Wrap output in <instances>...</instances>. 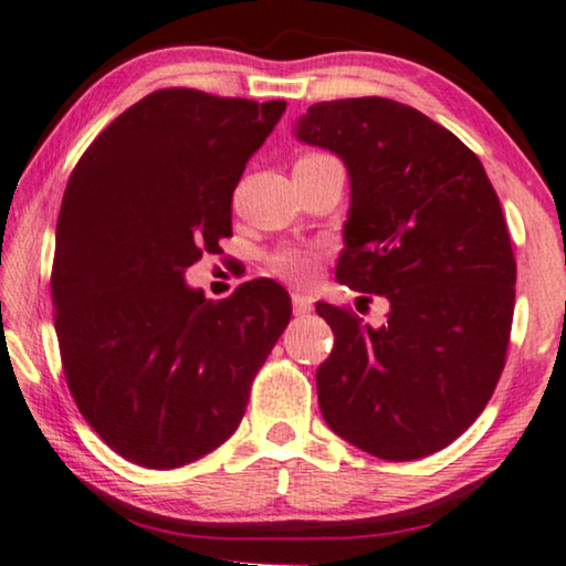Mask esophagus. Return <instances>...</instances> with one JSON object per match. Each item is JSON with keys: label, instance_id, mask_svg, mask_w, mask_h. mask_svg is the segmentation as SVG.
<instances>
[{"label": "esophagus", "instance_id": "34e87169", "mask_svg": "<svg viewBox=\"0 0 566 566\" xmlns=\"http://www.w3.org/2000/svg\"><path fill=\"white\" fill-rule=\"evenodd\" d=\"M292 307L294 315H307V312H312V297L305 292H292Z\"/></svg>", "mask_w": 566, "mask_h": 566}]
</instances>
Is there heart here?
Instances as JSON below:
<instances>
[{
	"mask_svg": "<svg viewBox=\"0 0 566 566\" xmlns=\"http://www.w3.org/2000/svg\"><path fill=\"white\" fill-rule=\"evenodd\" d=\"M274 269L290 280H307L312 274V254L307 249H282L274 256Z\"/></svg>",
	"mask_w": 566,
	"mask_h": 566,
	"instance_id": "obj_1",
	"label": "heart"
}]
</instances>
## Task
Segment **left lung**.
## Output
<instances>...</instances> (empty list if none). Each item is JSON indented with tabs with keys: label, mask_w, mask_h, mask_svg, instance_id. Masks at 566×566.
I'll use <instances>...</instances> for the list:
<instances>
[{
	"label": "left lung",
	"mask_w": 566,
	"mask_h": 566,
	"mask_svg": "<svg viewBox=\"0 0 566 566\" xmlns=\"http://www.w3.org/2000/svg\"><path fill=\"white\" fill-rule=\"evenodd\" d=\"M294 137L348 170L337 282L389 300L378 327L317 302L335 333L319 411L374 458H427L465 432L501 378L516 300L501 200L452 132L399 101H323Z\"/></svg>",
	"instance_id": "1"
}]
</instances>
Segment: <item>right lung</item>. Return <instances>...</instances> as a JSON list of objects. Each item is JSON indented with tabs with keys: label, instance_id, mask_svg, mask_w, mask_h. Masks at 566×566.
<instances>
[{
	"label": "right lung",
	"instance_id": "obj_1",
	"mask_svg": "<svg viewBox=\"0 0 566 566\" xmlns=\"http://www.w3.org/2000/svg\"><path fill=\"white\" fill-rule=\"evenodd\" d=\"M284 108L155 91L67 180L50 280L67 389L101 440L142 468L188 465L229 440L290 325V294L272 280L223 302L185 282L231 235L235 185Z\"/></svg>",
	"mask_w": 566,
	"mask_h": 566
}]
</instances>
